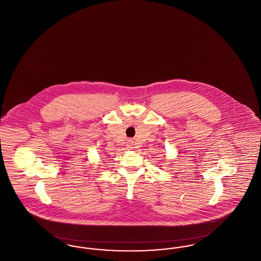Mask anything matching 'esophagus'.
Listing matches in <instances>:
<instances>
[{
	"label": "esophagus",
	"instance_id": "esophagus-1",
	"mask_svg": "<svg viewBox=\"0 0 261 261\" xmlns=\"http://www.w3.org/2000/svg\"><path fill=\"white\" fill-rule=\"evenodd\" d=\"M127 147H128L129 149H133V142H132V141H128Z\"/></svg>",
	"mask_w": 261,
	"mask_h": 261
}]
</instances>
